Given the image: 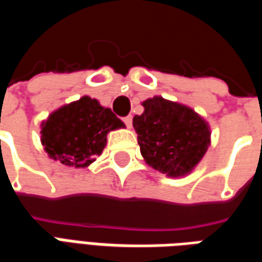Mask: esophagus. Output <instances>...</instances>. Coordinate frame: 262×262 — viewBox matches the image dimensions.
Segmentation results:
<instances>
[{"instance_id":"esophagus-1","label":"esophagus","mask_w":262,"mask_h":262,"mask_svg":"<svg viewBox=\"0 0 262 262\" xmlns=\"http://www.w3.org/2000/svg\"><path fill=\"white\" fill-rule=\"evenodd\" d=\"M123 122H125L126 126H127V127L130 129V127H132V122H133V118H132V116H126L125 119H123Z\"/></svg>"}]
</instances>
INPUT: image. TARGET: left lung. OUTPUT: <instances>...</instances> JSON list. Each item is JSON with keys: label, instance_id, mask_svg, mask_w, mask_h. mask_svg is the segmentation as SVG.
<instances>
[{"label": "left lung", "instance_id": "1", "mask_svg": "<svg viewBox=\"0 0 262 262\" xmlns=\"http://www.w3.org/2000/svg\"><path fill=\"white\" fill-rule=\"evenodd\" d=\"M144 112L133 118L143 159L171 178L189 174L210 146L206 120L192 108L156 95L142 103Z\"/></svg>", "mask_w": 262, "mask_h": 262}]
</instances>
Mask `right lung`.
Here are the masks:
<instances>
[{
	"mask_svg": "<svg viewBox=\"0 0 262 262\" xmlns=\"http://www.w3.org/2000/svg\"><path fill=\"white\" fill-rule=\"evenodd\" d=\"M40 127V142L50 159L84 168L101 156L109 132L125 127V123L97 99L84 95L56 109Z\"/></svg>",
	"mask_w": 262,
	"mask_h": 262,
	"instance_id": "obj_1",
	"label": "right lung"
}]
</instances>
